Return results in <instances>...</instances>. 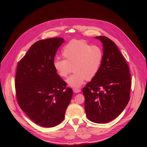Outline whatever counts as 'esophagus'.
<instances>
[{
    "instance_id": "esophagus-1",
    "label": "esophagus",
    "mask_w": 147,
    "mask_h": 147,
    "mask_svg": "<svg viewBox=\"0 0 147 147\" xmlns=\"http://www.w3.org/2000/svg\"><path fill=\"white\" fill-rule=\"evenodd\" d=\"M73 92H75V93H78V92H81V90L79 89V88H74L73 89Z\"/></svg>"
}]
</instances>
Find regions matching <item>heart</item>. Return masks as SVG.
<instances>
[{
	"label": "heart",
	"instance_id": "b5f03b06",
	"mask_svg": "<svg viewBox=\"0 0 147 147\" xmlns=\"http://www.w3.org/2000/svg\"><path fill=\"white\" fill-rule=\"evenodd\" d=\"M61 54L64 60L55 59L53 67L61 78H66L73 67L75 73L67 80L72 87H79L86 80H92L99 70L103 59V51L99 47L91 46L84 40L75 39L64 46Z\"/></svg>",
	"mask_w": 147,
	"mask_h": 147
}]
</instances>
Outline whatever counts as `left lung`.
Segmentation results:
<instances>
[{
    "instance_id": "obj_1",
    "label": "left lung",
    "mask_w": 147,
    "mask_h": 147,
    "mask_svg": "<svg viewBox=\"0 0 147 147\" xmlns=\"http://www.w3.org/2000/svg\"><path fill=\"white\" fill-rule=\"evenodd\" d=\"M103 59L96 76L82 88L88 119L105 123L116 118L130 100L131 75L127 62L115 42L100 36Z\"/></svg>"
}]
</instances>
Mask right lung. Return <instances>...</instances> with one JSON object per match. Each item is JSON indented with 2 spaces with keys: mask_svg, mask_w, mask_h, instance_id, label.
<instances>
[{
  "mask_svg": "<svg viewBox=\"0 0 147 147\" xmlns=\"http://www.w3.org/2000/svg\"><path fill=\"white\" fill-rule=\"evenodd\" d=\"M62 38L34 43L17 64L15 88L20 107L34 123L52 127L65 118L73 90L56 73L53 61Z\"/></svg>",
  "mask_w": 147,
  "mask_h": 147,
  "instance_id": "right-lung-1",
  "label": "right lung"
}]
</instances>
